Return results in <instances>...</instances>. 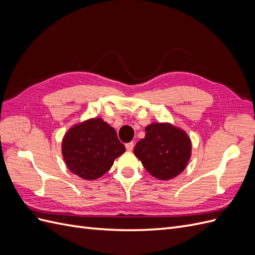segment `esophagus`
Masks as SVG:
<instances>
[{"label": "esophagus", "instance_id": "1", "mask_svg": "<svg viewBox=\"0 0 255 255\" xmlns=\"http://www.w3.org/2000/svg\"><path fill=\"white\" fill-rule=\"evenodd\" d=\"M126 148L128 151H133L134 149V142H128L126 144Z\"/></svg>", "mask_w": 255, "mask_h": 255}]
</instances>
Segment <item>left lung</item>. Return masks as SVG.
Returning a JSON list of instances; mask_svg holds the SVG:
<instances>
[{
    "instance_id": "1",
    "label": "left lung",
    "mask_w": 255,
    "mask_h": 255,
    "mask_svg": "<svg viewBox=\"0 0 255 255\" xmlns=\"http://www.w3.org/2000/svg\"><path fill=\"white\" fill-rule=\"evenodd\" d=\"M191 140L185 130L170 122H153L134 148L144 169L158 180L181 174L191 156Z\"/></svg>"
}]
</instances>
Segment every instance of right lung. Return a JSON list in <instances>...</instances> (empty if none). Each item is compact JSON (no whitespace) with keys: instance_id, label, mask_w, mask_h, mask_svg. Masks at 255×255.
Wrapping results in <instances>:
<instances>
[{"instance_id":"right-lung-1","label":"right lung","mask_w":255,"mask_h":255,"mask_svg":"<svg viewBox=\"0 0 255 255\" xmlns=\"http://www.w3.org/2000/svg\"><path fill=\"white\" fill-rule=\"evenodd\" d=\"M126 152L117 132L102 118H89L69 128L61 140V154L67 168L81 179L92 181L112 168Z\"/></svg>"}]
</instances>
